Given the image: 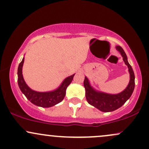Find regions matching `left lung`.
<instances>
[{"label":"left lung","mask_w":149,"mask_h":149,"mask_svg":"<svg viewBox=\"0 0 149 149\" xmlns=\"http://www.w3.org/2000/svg\"><path fill=\"white\" fill-rule=\"evenodd\" d=\"M116 49L120 52L121 55L123 57V61L129 69L130 80L127 88L123 92L118 95H109L103 92L95 91L90 86L86 77H85L84 83H83L85 88V97L88 103L103 112L113 111L122 107L125 103L126 101L131 97L134 88V73L132 66L128 63L127 55L125 53L123 49L120 46H117Z\"/></svg>","instance_id":"1"}]
</instances>
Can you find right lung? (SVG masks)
I'll list each match as a JSON object with an SVG mask.
<instances>
[{"instance_id":"right-lung-1","label":"right lung","mask_w":149,"mask_h":149,"mask_svg":"<svg viewBox=\"0 0 149 149\" xmlns=\"http://www.w3.org/2000/svg\"><path fill=\"white\" fill-rule=\"evenodd\" d=\"M24 58L20 62L18 67V85L22 93L31 103L35 105L43 108H48L54 106L64 100L66 95V90L68 85L72 81L74 74L68 77L61 83L59 88L52 92H39L32 90L26 84L23 76H22V66H23Z\"/></svg>"}]
</instances>
